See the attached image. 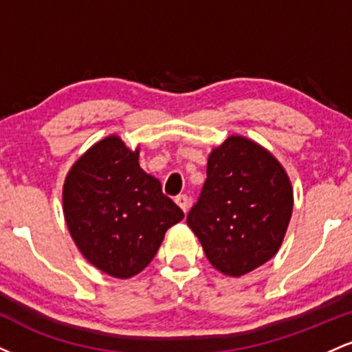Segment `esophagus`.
I'll return each mask as SVG.
<instances>
[{
    "mask_svg": "<svg viewBox=\"0 0 352 352\" xmlns=\"http://www.w3.org/2000/svg\"><path fill=\"white\" fill-rule=\"evenodd\" d=\"M175 204L179 205L182 212L187 213L188 205H190V201H188V197H187V195H179V197H177V199H175Z\"/></svg>",
    "mask_w": 352,
    "mask_h": 352,
    "instance_id": "esophagus-1",
    "label": "esophagus"
}]
</instances>
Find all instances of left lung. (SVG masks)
Instances as JSON below:
<instances>
[{"label": "left lung", "instance_id": "left-lung-1", "mask_svg": "<svg viewBox=\"0 0 352 352\" xmlns=\"http://www.w3.org/2000/svg\"><path fill=\"white\" fill-rule=\"evenodd\" d=\"M293 212L283 165L260 144L230 135L208 155L207 180L187 215L208 261L243 276L278 253Z\"/></svg>", "mask_w": 352, "mask_h": 352}]
</instances>
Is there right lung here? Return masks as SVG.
Returning <instances> with one entry per match:
<instances>
[{
	"mask_svg": "<svg viewBox=\"0 0 352 352\" xmlns=\"http://www.w3.org/2000/svg\"><path fill=\"white\" fill-rule=\"evenodd\" d=\"M67 228L79 252L114 278L140 273L155 256L165 232L184 212L162 193L117 135L92 145L71 167L63 188Z\"/></svg>",
	"mask_w": 352,
	"mask_h": 352,
	"instance_id": "obj_1",
	"label": "right lung"
}]
</instances>
